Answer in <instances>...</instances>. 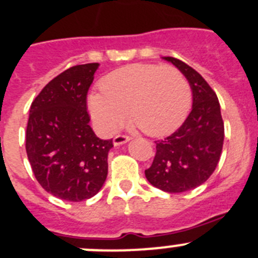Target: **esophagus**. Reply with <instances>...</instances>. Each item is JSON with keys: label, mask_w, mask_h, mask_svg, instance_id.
<instances>
[{"label": "esophagus", "mask_w": 258, "mask_h": 258, "mask_svg": "<svg viewBox=\"0 0 258 258\" xmlns=\"http://www.w3.org/2000/svg\"><path fill=\"white\" fill-rule=\"evenodd\" d=\"M131 140V137L126 136V135H118L113 139V145L114 146H119V145H123V144L128 143Z\"/></svg>", "instance_id": "obj_1"}]
</instances>
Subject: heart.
<instances>
[{
	"label": "heart",
	"mask_w": 258,
	"mask_h": 258,
	"mask_svg": "<svg viewBox=\"0 0 258 258\" xmlns=\"http://www.w3.org/2000/svg\"><path fill=\"white\" fill-rule=\"evenodd\" d=\"M102 93L88 98L94 123L104 134L117 131L126 119L149 136H165L183 123L191 105V89L173 66L134 63L107 75Z\"/></svg>",
	"instance_id": "1"
}]
</instances>
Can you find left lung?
<instances>
[{
	"label": "left lung",
	"mask_w": 258,
	"mask_h": 258,
	"mask_svg": "<svg viewBox=\"0 0 258 258\" xmlns=\"http://www.w3.org/2000/svg\"><path fill=\"white\" fill-rule=\"evenodd\" d=\"M188 80L192 110L183 124L156 143V154L146 179L156 188L179 194L201 186L215 170L224 143V122L215 91L191 66L173 57H163Z\"/></svg>",
	"instance_id": "obj_1"
}]
</instances>
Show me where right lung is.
I'll return each mask as SVG.
<instances>
[{"instance_id":"1","label":"right lung","mask_w":258,"mask_h":258,"mask_svg":"<svg viewBox=\"0 0 258 258\" xmlns=\"http://www.w3.org/2000/svg\"><path fill=\"white\" fill-rule=\"evenodd\" d=\"M99 63L78 64L59 74L33 100L26 154L40 186L64 201L95 196L108 174L112 140L89 126L86 95Z\"/></svg>"}]
</instances>
